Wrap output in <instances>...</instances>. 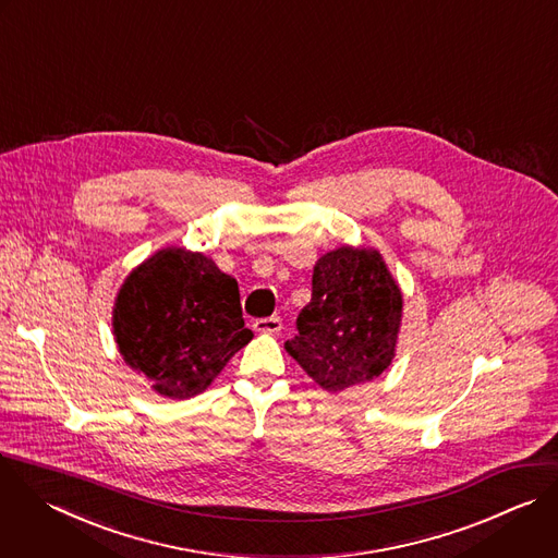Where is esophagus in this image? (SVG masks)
Masks as SVG:
<instances>
[{
  "label": "esophagus",
  "mask_w": 558,
  "mask_h": 558,
  "mask_svg": "<svg viewBox=\"0 0 558 558\" xmlns=\"http://www.w3.org/2000/svg\"><path fill=\"white\" fill-rule=\"evenodd\" d=\"M255 331L259 333H279L281 331V318L279 316H268V318H257L253 323Z\"/></svg>",
  "instance_id": "obj_1"
}]
</instances>
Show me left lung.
<instances>
[{
	"label": "left lung",
	"mask_w": 558,
	"mask_h": 558,
	"mask_svg": "<svg viewBox=\"0 0 558 558\" xmlns=\"http://www.w3.org/2000/svg\"><path fill=\"white\" fill-rule=\"evenodd\" d=\"M403 296L375 248L340 246L312 275V301L286 351L327 392L379 377L395 357Z\"/></svg>",
	"instance_id": "left-lung-1"
}]
</instances>
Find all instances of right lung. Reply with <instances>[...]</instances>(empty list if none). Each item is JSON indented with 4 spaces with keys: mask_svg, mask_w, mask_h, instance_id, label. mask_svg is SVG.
<instances>
[{
    "mask_svg": "<svg viewBox=\"0 0 558 558\" xmlns=\"http://www.w3.org/2000/svg\"><path fill=\"white\" fill-rule=\"evenodd\" d=\"M113 333L124 362L170 399L201 395L253 338L238 281L181 246L157 251L126 277Z\"/></svg>",
    "mask_w": 558,
    "mask_h": 558,
    "instance_id": "right-lung-1",
    "label": "right lung"
}]
</instances>
